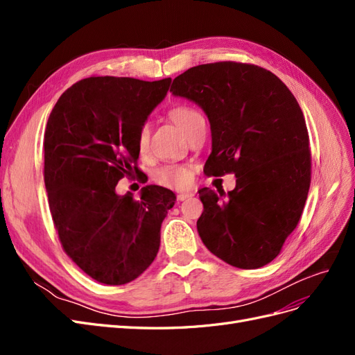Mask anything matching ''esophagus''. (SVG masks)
I'll list each match as a JSON object with an SVG mask.
<instances>
[{
  "instance_id": "1",
  "label": "esophagus",
  "mask_w": 355,
  "mask_h": 355,
  "mask_svg": "<svg viewBox=\"0 0 355 355\" xmlns=\"http://www.w3.org/2000/svg\"><path fill=\"white\" fill-rule=\"evenodd\" d=\"M189 197H192V196L191 194H178V201H185Z\"/></svg>"
}]
</instances>
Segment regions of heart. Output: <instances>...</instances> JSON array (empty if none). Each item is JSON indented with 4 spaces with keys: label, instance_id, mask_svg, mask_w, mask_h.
Wrapping results in <instances>:
<instances>
[{
    "label": "heart",
    "instance_id": "b5f03b06",
    "mask_svg": "<svg viewBox=\"0 0 355 355\" xmlns=\"http://www.w3.org/2000/svg\"><path fill=\"white\" fill-rule=\"evenodd\" d=\"M168 116L170 120L173 121L187 136L192 132V128L196 125H198L200 123H204L201 112L196 110L194 106H189V105L173 106V108L168 111ZM148 144H149V125L144 123L141 127H139L137 137H136V145H137L139 153L141 154L146 153ZM154 179L157 184L163 187L184 191L192 185V180H194V171H192V167L185 164H166L155 171Z\"/></svg>",
    "mask_w": 355,
    "mask_h": 355
}]
</instances>
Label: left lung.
Instances as JSON below:
<instances>
[{"instance_id": "obj_1", "label": "left lung", "mask_w": 355, "mask_h": 355, "mask_svg": "<svg viewBox=\"0 0 355 355\" xmlns=\"http://www.w3.org/2000/svg\"><path fill=\"white\" fill-rule=\"evenodd\" d=\"M170 92L209 118L204 173L237 178L228 194L198 191L202 243L241 270L270 263L297 227L311 184L309 136L295 96L272 72L231 60L189 68Z\"/></svg>"}]
</instances>
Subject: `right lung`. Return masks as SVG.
Here are the masks:
<instances>
[{
  "instance_id": "obj_1",
  "label": "right lung",
  "mask_w": 355,
  "mask_h": 355,
  "mask_svg": "<svg viewBox=\"0 0 355 355\" xmlns=\"http://www.w3.org/2000/svg\"><path fill=\"white\" fill-rule=\"evenodd\" d=\"M171 78H84L63 92L44 133V184L63 250L93 280L133 282L159 249L176 196L157 185L118 196V180L141 175L137 130L166 98Z\"/></svg>"
}]
</instances>
